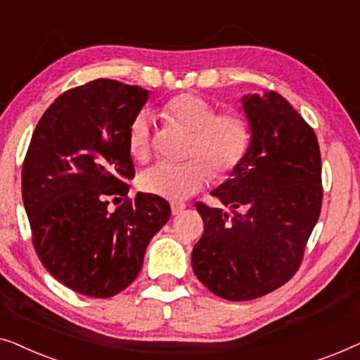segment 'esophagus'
<instances>
[{
  "label": "esophagus",
  "instance_id": "1",
  "mask_svg": "<svg viewBox=\"0 0 360 360\" xmlns=\"http://www.w3.org/2000/svg\"><path fill=\"white\" fill-rule=\"evenodd\" d=\"M185 210L184 203H172V214H180Z\"/></svg>",
  "mask_w": 360,
  "mask_h": 360
}]
</instances>
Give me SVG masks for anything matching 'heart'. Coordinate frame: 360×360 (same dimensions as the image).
Wrapping results in <instances>:
<instances>
[{
    "label": "heart",
    "instance_id": "b5f03b06",
    "mask_svg": "<svg viewBox=\"0 0 360 360\" xmlns=\"http://www.w3.org/2000/svg\"><path fill=\"white\" fill-rule=\"evenodd\" d=\"M160 115L170 124L191 132L185 162H160L141 176L147 193L165 200L190 198L216 175L228 176L238 170L248 157L252 142V127L243 111H218L214 103L203 96L180 93L167 100ZM127 147L132 159L146 162L150 155V122L146 115H137L127 131Z\"/></svg>",
    "mask_w": 360,
    "mask_h": 360
}]
</instances>
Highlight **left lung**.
<instances>
[{"mask_svg":"<svg viewBox=\"0 0 360 360\" xmlns=\"http://www.w3.org/2000/svg\"><path fill=\"white\" fill-rule=\"evenodd\" d=\"M250 150L211 191L231 208L196 203L205 223L191 252L193 272L231 302L264 297L297 274L321 213V152L313 127L275 91L248 95Z\"/></svg>","mask_w":360,"mask_h":360,"instance_id":"1","label":"left lung"}]
</instances>
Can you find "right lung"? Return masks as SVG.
<instances>
[{
    "mask_svg": "<svg viewBox=\"0 0 360 360\" xmlns=\"http://www.w3.org/2000/svg\"><path fill=\"white\" fill-rule=\"evenodd\" d=\"M149 91L98 78L62 93L34 129L22 162L32 245L73 292L110 298L134 282L149 240L170 218L152 193L127 196L136 170L127 131ZM112 200H122L115 212Z\"/></svg>",
    "mask_w": 360,
    "mask_h": 360,
    "instance_id": "add662e5",
    "label": "right lung"
}]
</instances>
